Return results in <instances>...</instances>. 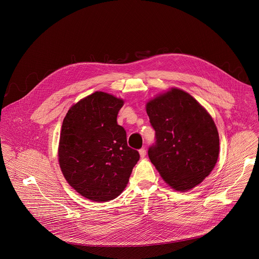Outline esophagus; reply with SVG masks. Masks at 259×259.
I'll return each instance as SVG.
<instances>
[{
    "label": "esophagus",
    "mask_w": 259,
    "mask_h": 259,
    "mask_svg": "<svg viewBox=\"0 0 259 259\" xmlns=\"http://www.w3.org/2000/svg\"><path fill=\"white\" fill-rule=\"evenodd\" d=\"M140 155H141L142 158L146 157V155H147V150H146V148H144L140 149Z\"/></svg>",
    "instance_id": "34e87169"
}]
</instances>
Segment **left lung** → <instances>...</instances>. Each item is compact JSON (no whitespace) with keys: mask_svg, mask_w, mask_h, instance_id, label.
<instances>
[{"mask_svg":"<svg viewBox=\"0 0 259 259\" xmlns=\"http://www.w3.org/2000/svg\"><path fill=\"white\" fill-rule=\"evenodd\" d=\"M146 110L156 140L148 157L163 181L178 191L202 183L220 154V136L211 115L177 88L148 101Z\"/></svg>","mask_w":259,"mask_h":259,"instance_id":"left-lung-1","label":"left lung"}]
</instances>
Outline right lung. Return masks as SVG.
I'll use <instances>...</instances> for the list:
<instances>
[{
  "mask_svg": "<svg viewBox=\"0 0 259 259\" xmlns=\"http://www.w3.org/2000/svg\"><path fill=\"white\" fill-rule=\"evenodd\" d=\"M123 100L96 92L73 105L62 125L58 149L61 170L81 196L105 202L117 197L140 159L117 124Z\"/></svg>",
  "mask_w": 259,
  "mask_h": 259,
  "instance_id": "obj_1",
  "label": "right lung"
}]
</instances>
